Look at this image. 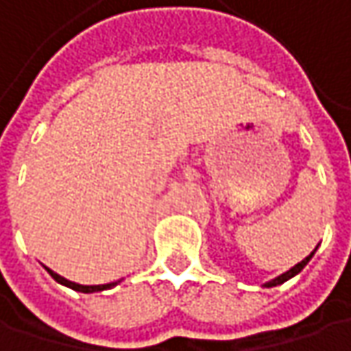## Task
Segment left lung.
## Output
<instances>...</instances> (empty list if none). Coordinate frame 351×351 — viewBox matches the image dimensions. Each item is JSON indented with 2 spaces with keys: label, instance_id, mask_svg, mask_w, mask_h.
<instances>
[{
  "label": "left lung",
  "instance_id": "obj_1",
  "mask_svg": "<svg viewBox=\"0 0 351 351\" xmlns=\"http://www.w3.org/2000/svg\"><path fill=\"white\" fill-rule=\"evenodd\" d=\"M313 254H315V252H311V254H309V256H307L305 260H301L299 264H295V266H293L291 270H287V272H285V274H280L278 278H274V280H270V282H266V287H276V285H280V282H285V280H289V278H293L295 274H299V272H301V270H303V268L307 266V262L311 260V256H313Z\"/></svg>",
  "mask_w": 351,
  "mask_h": 351
}]
</instances>
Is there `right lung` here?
<instances>
[{"instance_id":"right-lung-1","label":"right lung","mask_w":351,"mask_h":351,"mask_svg":"<svg viewBox=\"0 0 351 351\" xmlns=\"http://www.w3.org/2000/svg\"><path fill=\"white\" fill-rule=\"evenodd\" d=\"M46 270L50 272V276H52L56 282H60V285H64V287H69V289H73V291H79V293H95V291H106V289H111V287H115V285H117V282H109V285H97V287H83V285H77V282H71V280L62 278L60 274L52 272L50 268H46Z\"/></svg>"}]
</instances>
